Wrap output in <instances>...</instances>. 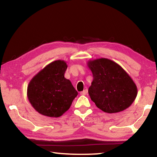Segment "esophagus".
<instances>
[{
  "label": "esophagus",
  "instance_id": "1",
  "mask_svg": "<svg viewBox=\"0 0 157 157\" xmlns=\"http://www.w3.org/2000/svg\"><path fill=\"white\" fill-rule=\"evenodd\" d=\"M87 92H88V90H87V89H84L83 91H82L80 93V94L81 95H86L87 94Z\"/></svg>",
  "mask_w": 157,
  "mask_h": 157
}]
</instances>
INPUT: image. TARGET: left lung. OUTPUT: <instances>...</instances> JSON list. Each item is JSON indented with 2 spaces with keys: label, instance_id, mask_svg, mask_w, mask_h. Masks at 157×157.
I'll return each mask as SVG.
<instances>
[{
  "label": "left lung",
  "instance_id": "left-lung-1",
  "mask_svg": "<svg viewBox=\"0 0 157 157\" xmlns=\"http://www.w3.org/2000/svg\"><path fill=\"white\" fill-rule=\"evenodd\" d=\"M93 74L89 94L98 108L109 113L128 108L137 95V87L126 71L106 58L88 62Z\"/></svg>",
  "mask_w": 157,
  "mask_h": 157
}]
</instances>
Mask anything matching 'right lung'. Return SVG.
Instances as JSON below:
<instances>
[{
  "label": "right lung",
  "instance_id": "1",
  "mask_svg": "<svg viewBox=\"0 0 157 157\" xmlns=\"http://www.w3.org/2000/svg\"><path fill=\"white\" fill-rule=\"evenodd\" d=\"M67 64L63 60L52 62L31 79L27 95L34 109L42 115L59 117L72 104L78 93L64 78Z\"/></svg>",
  "mask_w": 157,
  "mask_h": 157
}]
</instances>
